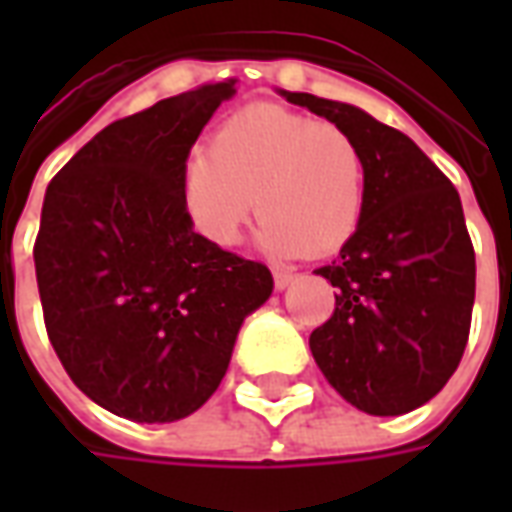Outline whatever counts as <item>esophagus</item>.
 <instances>
[{"label": "esophagus", "instance_id": "esophagus-1", "mask_svg": "<svg viewBox=\"0 0 512 512\" xmlns=\"http://www.w3.org/2000/svg\"><path fill=\"white\" fill-rule=\"evenodd\" d=\"M296 279V274L293 271H274V288L277 290H285Z\"/></svg>", "mask_w": 512, "mask_h": 512}]
</instances>
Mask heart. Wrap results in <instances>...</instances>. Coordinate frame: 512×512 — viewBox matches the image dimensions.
<instances>
[{
    "label": "heart",
    "mask_w": 512,
    "mask_h": 512,
    "mask_svg": "<svg viewBox=\"0 0 512 512\" xmlns=\"http://www.w3.org/2000/svg\"><path fill=\"white\" fill-rule=\"evenodd\" d=\"M255 197L263 252L332 255L351 241L362 219V147L334 123L285 106H246L216 128L211 150H191L183 202L211 244L233 246L255 211Z\"/></svg>",
    "instance_id": "b5f03b06"
}]
</instances>
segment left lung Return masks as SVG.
Listing matches in <instances>:
<instances>
[{
    "label": "left lung",
    "mask_w": 512,
    "mask_h": 512,
    "mask_svg": "<svg viewBox=\"0 0 512 512\" xmlns=\"http://www.w3.org/2000/svg\"><path fill=\"white\" fill-rule=\"evenodd\" d=\"M354 136L365 205L332 266L334 312L310 334L326 381L365 414L414 411L461 365L474 304V246L450 178L397 128L310 93H282Z\"/></svg>",
    "instance_id": "obj_1"
}]
</instances>
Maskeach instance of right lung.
Instances as JSON below:
<instances>
[{
	"label": "right lung",
	"instance_id": "1",
	"mask_svg": "<svg viewBox=\"0 0 512 512\" xmlns=\"http://www.w3.org/2000/svg\"><path fill=\"white\" fill-rule=\"evenodd\" d=\"M235 82L202 84L95 134L46 189L35 274L65 373L117 417L175 422L222 384L274 290L263 263L194 233L183 169Z\"/></svg>",
	"mask_w": 512,
	"mask_h": 512
}]
</instances>
